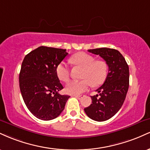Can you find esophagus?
Masks as SVG:
<instances>
[{"mask_svg": "<svg viewBox=\"0 0 150 150\" xmlns=\"http://www.w3.org/2000/svg\"><path fill=\"white\" fill-rule=\"evenodd\" d=\"M75 97L77 98V99H80V98L82 97V95H74Z\"/></svg>", "mask_w": 150, "mask_h": 150, "instance_id": "1", "label": "esophagus"}]
</instances>
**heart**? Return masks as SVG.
I'll use <instances>...</instances> for the list:
<instances>
[{
    "label": "heart",
    "mask_w": 150,
    "mask_h": 150,
    "mask_svg": "<svg viewBox=\"0 0 150 150\" xmlns=\"http://www.w3.org/2000/svg\"><path fill=\"white\" fill-rule=\"evenodd\" d=\"M74 64L84 68L82 80H71L65 86V92L69 94L77 95L85 92L92 85L97 87L101 85L108 75V66L107 63L102 60L96 61V58L84 52L74 54L70 58ZM56 73L60 80L67 82L69 80L70 70L67 63L62 61L57 65Z\"/></svg>",
    "instance_id": "heart-1"
}]
</instances>
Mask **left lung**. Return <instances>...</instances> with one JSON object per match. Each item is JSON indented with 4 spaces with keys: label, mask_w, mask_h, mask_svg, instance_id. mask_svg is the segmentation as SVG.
I'll return each instance as SVG.
<instances>
[{
    "label": "left lung",
    "mask_w": 150,
    "mask_h": 150,
    "mask_svg": "<svg viewBox=\"0 0 150 150\" xmlns=\"http://www.w3.org/2000/svg\"><path fill=\"white\" fill-rule=\"evenodd\" d=\"M99 55L107 63L108 73L105 82L91 97L92 103L85 112L91 119L104 121L114 116L124 102L129 87V68L124 57L113 49L100 48L88 50Z\"/></svg>",
    "instance_id": "1"
}]
</instances>
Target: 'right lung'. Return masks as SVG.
Here are the masks:
<instances>
[{
  "mask_svg": "<svg viewBox=\"0 0 150 150\" xmlns=\"http://www.w3.org/2000/svg\"><path fill=\"white\" fill-rule=\"evenodd\" d=\"M68 53L66 49L39 46L26 55L19 75L20 88L27 108L43 120L54 119L64 109L69 96L63 89L56 68Z\"/></svg>",
  "mask_w": 150,
  "mask_h": 150,
  "instance_id": "right-lung-1",
  "label": "right lung"
}]
</instances>
